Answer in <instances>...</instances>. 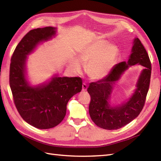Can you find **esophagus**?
<instances>
[{"instance_id":"1","label":"esophagus","mask_w":161,"mask_h":161,"mask_svg":"<svg viewBox=\"0 0 161 161\" xmlns=\"http://www.w3.org/2000/svg\"><path fill=\"white\" fill-rule=\"evenodd\" d=\"M87 88H88L87 84H85V83H83V84H82V91H86L87 90Z\"/></svg>"}]
</instances>
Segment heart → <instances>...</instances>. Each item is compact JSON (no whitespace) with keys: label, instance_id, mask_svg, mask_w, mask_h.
Masks as SVG:
<instances>
[{"label":"heart","instance_id":"b5f03b06","mask_svg":"<svg viewBox=\"0 0 161 161\" xmlns=\"http://www.w3.org/2000/svg\"><path fill=\"white\" fill-rule=\"evenodd\" d=\"M99 40L88 44L79 50L78 58L85 65V71L91 80H100L107 77L115 64L118 49L113 44ZM70 66L75 73H81L82 65L76 59L70 61Z\"/></svg>","mask_w":161,"mask_h":161}]
</instances>
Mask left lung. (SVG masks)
I'll list each match as a JSON object with an SVG mask.
<instances>
[{
	"label": "left lung",
	"instance_id": "8db88e82",
	"mask_svg": "<svg viewBox=\"0 0 161 161\" xmlns=\"http://www.w3.org/2000/svg\"><path fill=\"white\" fill-rule=\"evenodd\" d=\"M129 59L114 66L110 73L101 80L91 82L87 91L90 94L89 114L91 118L99 127L114 130L126 125L140 114L145 106L152 73V64L144 46L138 38L134 39ZM141 64L146 68L142 71L135 94L126 103L119 107L110 108L108 100L112 86L122 73L129 65Z\"/></svg>",
	"mask_w": 161,
	"mask_h": 161
}]
</instances>
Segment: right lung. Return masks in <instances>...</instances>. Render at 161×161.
<instances>
[{"mask_svg":"<svg viewBox=\"0 0 161 161\" xmlns=\"http://www.w3.org/2000/svg\"><path fill=\"white\" fill-rule=\"evenodd\" d=\"M55 28L46 27L30 30L14 51L9 68V85L13 100L21 118L41 129L53 128L63 120L68 102L82 88L80 77H54L48 84L30 86L25 80L26 56L37 43L55 35Z\"/></svg>","mask_w":161,"mask_h":161,"instance_id":"1","label":"right lung"}]
</instances>
